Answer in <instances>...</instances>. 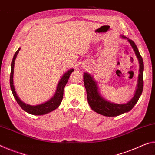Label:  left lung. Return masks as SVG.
Masks as SVG:
<instances>
[{
  "instance_id": "1",
  "label": "left lung",
  "mask_w": 155,
  "mask_h": 155,
  "mask_svg": "<svg viewBox=\"0 0 155 155\" xmlns=\"http://www.w3.org/2000/svg\"><path fill=\"white\" fill-rule=\"evenodd\" d=\"M123 38L127 39L128 42L130 44L133 50L135 52V54L140 63V74H139L138 85L137 88L136 90L135 96L133 98L126 104H115L109 103V101L102 98L98 92V87L93 79V78L88 74L84 73L83 74V81L85 84V87L87 91V96L88 103L91 109L94 111H96L104 116L114 117L117 115H121L124 113L130 111L137 103L139 98L142 94L143 87V59L140 55V52L138 51L137 46L135 45L134 41L131 40H128L125 36H122Z\"/></svg>"
}]
</instances>
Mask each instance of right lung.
Listing matches in <instances>:
<instances>
[{
  "label": "right lung",
  "mask_w": 155,
  "mask_h": 155,
  "mask_svg": "<svg viewBox=\"0 0 155 155\" xmlns=\"http://www.w3.org/2000/svg\"><path fill=\"white\" fill-rule=\"evenodd\" d=\"M20 50V48L18 49V51L15 52V54L14 57H13L12 64H11V74H10V87H11V90L12 91L13 95H14L15 99L16 100L18 104L20 106L24 111L28 113V114L35 115H41L44 114H46L49 112H51L56 109L57 107L59 106L61 104L62 99H63V95H64V90L65 85L68 82V79H69L70 74L74 71V70H70L66 73H65L64 75L63 76L61 81H59L57 86L56 93L54 96L52 98L49 100L48 101L46 102L43 104H39V105L36 106H31L29 104H25L21 101V100L18 98L16 93H15L14 84H13V74H14V61L15 59L16 58V56L18 53V52Z\"/></svg>",
  "instance_id": "right-lung-1"
}]
</instances>
